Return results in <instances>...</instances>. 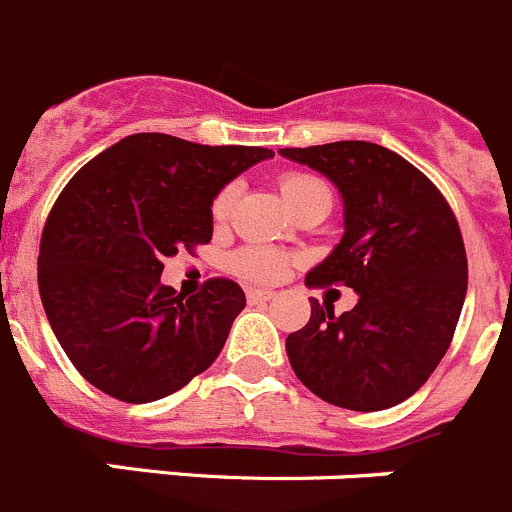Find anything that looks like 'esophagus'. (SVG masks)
I'll use <instances>...</instances> for the list:
<instances>
[{
	"mask_svg": "<svg viewBox=\"0 0 512 512\" xmlns=\"http://www.w3.org/2000/svg\"><path fill=\"white\" fill-rule=\"evenodd\" d=\"M270 298H275V290H270V288L247 290V301H250V303H267Z\"/></svg>",
	"mask_w": 512,
	"mask_h": 512,
	"instance_id": "esophagus-1",
	"label": "esophagus"
}]
</instances>
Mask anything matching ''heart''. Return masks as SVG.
<instances>
[{
	"instance_id": "obj_1",
	"label": "heart",
	"mask_w": 512,
	"mask_h": 512,
	"mask_svg": "<svg viewBox=\"0 0 512 512\" xmlns=\"http://www.w3.org/2000/svg\"><path fill=\"white\" fill-rule=\"evenodd\" d=\"M280 193H283L285 204L293 211L301 206L311 204V201H329L331 204V191L321 178L311 176V173H285L280 178ZM237 201V186H227L216 193L214 204H211V219L216 224H224L229 219ZM237 270L252 280H273L280 278L288 267V260L273 250H262V247H247L237 255L234 260Z\"/></svg>"
}]
</instances>
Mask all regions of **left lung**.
<instances>
[{"label":"left lung","mask_w":512,"mask_h":512,"mask_svg":"<svg viewBox=\"0 0 512 512\" xmlns=\"http://www.w3.org/2000/svg\"><path fill=\"white\" fill-rule=\"evenodd\" d=\"M319 170L344 204V234L308 285H347L357 306L334 316L316 298L285 339L290 367L321 400L382 411L411 398L451 344L467 296L459 224L439 188L388 147L342 140L278 150Z\"/></svg>","instance_id":"left-lung-1"}]
</instances>
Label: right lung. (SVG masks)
Listing matches in <instances>:
<instances>
[{
  "instance_id": "1",
  "label": "right lung",
  "mask_w": 512,
  "mask_h": 512,
  "mask_svg": "<svg viewBox=\"0 0 512 512\" xmlns=\"http://www.w3.org/2000/svg\"><path fill=\"white\" fill-rule=\"evenodd\" d=\"M273 150L140 132L78 170L45 222L38 285L55 339L81 375L124 403H153L211 367L245 293L160 283L163 260L209 245L216 193Z\"/></svg>"
}]
</instances>
